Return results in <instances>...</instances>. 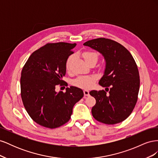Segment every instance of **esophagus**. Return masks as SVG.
<instances>
[{
  "label": "esophagus",
  "instance_id": "34e87169",
  "mask_svg": "<svg viewBox=\"0 0 158 158\" xmlns=\"http://www.w3.org/2000/svg\"><path fill=\"white\" fill-rule=\"evenodd\" d=\"M84 95H85V96H88V95H89V92L88 90H84Z\"/></svg>",
  "mask_w": 158,
  "mask_h": 158
}]
</instances>
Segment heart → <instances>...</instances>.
Here are the masks:
<instances>
[{"mask_svg":"<svg viewBox=\"0 0 158 158\" xmlns=\"http://www.w3.org/2000/svg\"><path fill=\"white\" fill-rule=\"evenodd\" d=\"M82 56L84 60L86 63H88L90 60H98V54L96 52L92 51H85L83 52ZM72 59V56H69V59L66 60V68L69 69L70 60ZM96 80V76L94 75H82L79 76L73 81V84L76 87H78L83 89H89L92 86L94 82Z\"/></svg>","mask_w":158,"mask_h":158,"instance_id":"b5f03b06","label":"heart"}]
</instances>
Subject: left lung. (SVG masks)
I'll use <instances>...</instances> for the list:
<instances>
[{
  "instance_id": "obj_1",
  "label": "left lung",
  "mask_w": 158,
  "mask_h": 158,
  "mask_svg": "<svg viewBox=\"0 0 158 158\" xmlns=\"http://www.w3.org/2000/svg\"><path fill=\"white\" fill-rule=\"evenodd\" d=\"M98 51L106 60L104 74L99 84L104 90L89 92L96 100L92 109L95 119L114 125L130 115L135 108L140 88V76L136 62L125 47L113 40L98 38L84 44Z\"/></svg>"
}]
</instances>
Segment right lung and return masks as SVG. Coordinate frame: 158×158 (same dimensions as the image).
I'll return each mask as SVG.
<instances>
[{"label": "right lung", "mask_w": 158, "mask_h": 158, "mask_svg": "<svg viewBox=\"0 0 158 158\" xmlns=\"http://www.w3.org/2000/svg\"><path fill=\"white\" fill-rule=\"evenodd\" d=\"M76 44H47L30 55L22 70L21 97L30 117L38 125L55 128L70 118L76 103L84 96L80 88L70 86L66 92L55 91L64 85L66 63Z\"/></svg>", "instance_id": "obj_1"}]
</instances>
